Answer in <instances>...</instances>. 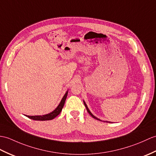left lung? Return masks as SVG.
Masks as SVG:
<instances>
[{
	"label": "left lung",
	"mask_w": 156,
	"mask_h": 156,
	"mask_svg": "<svg viewBox=\"0 0 156 156\" xmlns=\"http://www.w3.org/2000/svg\"><path fill=\"white\" fill-rule=\"evenodd\" d=\"M83 102H84V106H85V107H86V110H87V111H88V113L90 114V115H91V116L92 117V118H94V119H98V120H100V121H102L101 120V119H100L99 118H96L95 115H94L92 114V112L90 111V110L88 109V106H87V105H86V102H84V101H83ZM103 122H109V123H110V122H108V121H103Z\"/></svg>",
	"instance_id": "obj_1"
}]
</instances>
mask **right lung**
<instances>
[{"mask_svg": "<svg viewBox=\"0 0 156 156\" xmlns=\"http://www.w3.org/2000/svg\"><path fill=\"white\" fill-rule=\"evenodd\" d=\"M68 90H67L66 92L65 93V94L64 95L62 98L60 104H58V106L56 107L55 110L52 111V112H50V113L45 114V115H25L29 118L34 119V120H39V121L51 120V119L56 118L58 115H59L62 110L64 103L66 102V99L68 96Z\"/></svg>", "mask_w": 156, "mask_h": 156, "instance_id": "1", "label": "right lung"}]
</instances>
